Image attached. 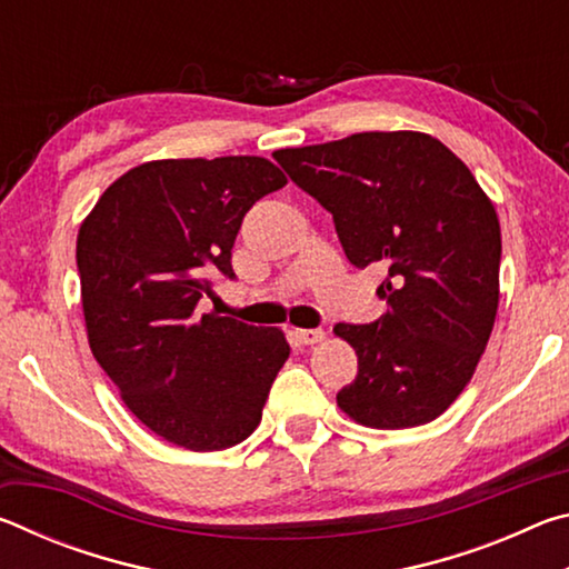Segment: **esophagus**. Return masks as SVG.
<instances>
[{"label":"esophagus","instance_id":"1","mask_svg":"<svg viewBox=\"0 0 569 569\" xmlns=\"http://www.w3.org/2000/svg\"><path fill=\"white\" fill-rule=\"evenodd\" d=\"M296 339L306 346H313V343H321L326 339V331L323 329H296Z\"/></svg>","mask_w":569,"mask_h":569}]
</instances>
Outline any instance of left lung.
<instances>
[{"mask_svg": "<svg viewBox=\"0 0 569 569\" xmlns=\"http://www.w3.org/2000/svg\"><path fill=\"white\" fill-rule=\"evenodd\" d=\"M273 158L333 216L356 268H389L379 286L389 311L333 329L359 356L356 379L336 393L341 411L373 429L435 421L465 391L495 326L502 233L492 200L427 132H356Z\"/></svg>", "mask_w": 569, "mask_h": 569, "instance_id": "1", "label": "left lung"}]
</instances>
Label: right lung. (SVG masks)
Returning a JSON list of instances; mask_svg holds the SVG:
<instances>
[{
    "label": "right lung",
    "mask_w": 569,
    "mask_h": 569,
    "mask_svg": "<svg viewBox=\"0 0 569 569\" xmlns=\"http://www.w3.org/2000/svg\"><path fill=\"white\" fill-rule=\"evenodd\" d=\"M286 186L256 156L152 160L102 192L77 233L92 356L134 417L190 451L236 447L261 423L291 346L281 329L196 313L256 200Z\"/></svg>",
    "instance_id": "1"
}]
</instances>
